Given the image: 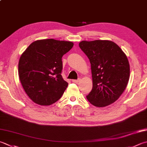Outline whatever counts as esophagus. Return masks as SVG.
<instances>
[{"label":"esophagus","instance_id":"34e87169","mask_svg":"<svg viewBox=\"0 0 147 147\" xmlns=\"http://www.w3.org/2000/svg\"><path fill=\"white\" fill-rule=\"evenodd\" d=\"M80 80V78H78V80H72V82H73V83H78Z\"/></svg>","mask_w":147,"mask_h":147}]
</instances>
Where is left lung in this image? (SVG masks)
Instances as JSON below:
<instances>
[{"instance_id":"left-lung-1","label":"left lung","mask_w":147,"mask_h":147,"mask_svg":"<svg viewBox=\"0 0 147 147\" xmlns=\"http://www.w3.org/2000/svg\"><path fill=\"white\" fill-rule=\"evenodd\" d=\"M91 64L93 87L87 99L97 107H105L119 98L127 87L130 67L127 56L116 43L107 40L79 43Z\"/></svg>"}]
</instances>
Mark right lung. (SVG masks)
Listing matches in <instances>:
<instances>
[{
	"label": "right lung",
	"mask_w": 147,
	"mask_h": 147,
	"mask_svg": "<svg viewBox=\"0 0 147 147\" xmlns=\"http://www.w3.org/2000/svg\"><path fill=\"white\" fill-rule=\"evenodd\" d=\"M70 41L53 39L38 40L28 46L20 57L18 74L31 100L42 106L60 99L68 83L61 75L62 57L73 48Z\"/></svg>",
	"instance_id": "1"
}]
</instances>
